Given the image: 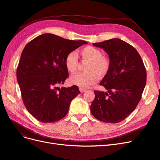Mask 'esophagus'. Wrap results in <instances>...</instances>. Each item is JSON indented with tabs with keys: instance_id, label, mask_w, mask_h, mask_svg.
Instances as JSON below:
<instances>
[{
	"instance_id": "34e87169",
	"label": "esophagus",
	"mask_w": 160,
	"mask_h": 160,
	"mask_svg": "<svg viewBox=\"0 0 160 160\" xmlns=\"http://www.w3.org/2000/svg\"><path fill=\"white\" fill-rule=\"evenodd\" d=\"M79 91H80L81 93H83V92H85V91H86V89H83V88H79Z\"/></svg>"
}]
</instances>
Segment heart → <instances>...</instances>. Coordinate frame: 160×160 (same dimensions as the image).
<instances>
[{
  "label": "heart",
  "mask_w": 160,
  "mask_h": 160,
  "mask_svg": "<svg viewBox=\"0 0 160 160\" xmlns=\"http://www.w3.org/2000/svg\"><path fill=\"white\" fill-rule=\"evenodd\" d=\"M80 55L83 62H88L85 72H79L70 77L72 85L81 88H88L96 83L98 77L103 78L109 71L111 62L108 57L103 56L101 50L91 46L86 47L80 51ZM65 66L70 73H74L78 67V59L75 52H70L65 59Z\"/></svg>",
  "instance_id": "obj_1"
}]
</instances>
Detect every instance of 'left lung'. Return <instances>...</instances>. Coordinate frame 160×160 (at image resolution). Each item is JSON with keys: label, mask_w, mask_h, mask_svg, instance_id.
Here are the masks:
<instances>
[{"label": "left lung", "mask_w": 160, "mask_h": 160, "mask_svg": "<svg viewBox=\"0 0 160 160\" xmlns=\"http://www.w3.org/2000/svg\"><path fill=\"white\" fill-rule=\"evenodd\" d=\"M93 45L107 52L111 67L100 83L108 92L94 91L91 113L105 123H119L133 112L141 99L146 84V68L137 50L119 38Z\"/></svg>", "instance_id": "1"}]
</instances>
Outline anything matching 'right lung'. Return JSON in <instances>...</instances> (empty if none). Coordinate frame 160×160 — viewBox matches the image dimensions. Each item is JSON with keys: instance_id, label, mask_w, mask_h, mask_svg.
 <instances>
[{"instance_id": "right-lung-1", "label": "right lung", "mask_w": 160, "mask_h": 160, "mask_svg": "<svg viewBox=\"0 0 160 160\" xmlns=\"http://www.w3.org/2000/svg\"><path fill=\"white\" fill-rule=\"evenodd\" d=\"M85 41L65 39L53 34L37 37L24 48L17 70V81L25 108L43 123H53L68 113L71 101L80 93L78 87L59 88L69 77L67 55Z\"/></svg>"}]
</instances>
